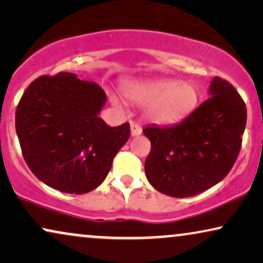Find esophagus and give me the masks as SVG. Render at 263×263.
<instances>
[{
    "label": "esophagus",
    "instance_id": "1",
    "mask_svg": "<svg viewBox=\"0 0 263 263\" xmlns=\"http://www.w3.org/2000/svg\"><path fill=\"white\" fill-rule=\"evenodd\" d=\"M142 135V127L138 124H135L132 122L131 124V136L132 137H136V136Z\"/></svg>",
    "mask_w": 263,
    "mask_h": 263
}]
</instances>
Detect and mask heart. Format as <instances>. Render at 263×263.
Segmentation results:
<instances>
[{
    "mask_svg": "<svg viewBox=\"0 0 263 263\" xmlns=\"http://www.w3.org/2000/svg\"><path fill=\"white\" fill-rule=\"evenodd\" d=\"M121 91L131 102L146 104L145 118L153 124L162 126H173L184 121L199 103L198 87L177 79L126 82L122 84Z\"/></svg>",
    "mask_w": 263,
    "mask_h": 263,
    "instance_id": "obj_1",
    "label": "heart"
}]
</instances>
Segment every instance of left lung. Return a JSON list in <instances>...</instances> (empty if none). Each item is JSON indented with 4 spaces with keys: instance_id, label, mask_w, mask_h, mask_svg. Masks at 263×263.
Listing matches in <instances>:
<instances>
[{
    "instance_id": "obj_1",
    "label": "left lung",
    "mask_w": 263,
    "mask_h": 263,
    "mask_svg": "<svg viewBox=\"0 0 263 263\" xmlns=\"http://www.w3.org/2000/svg\"><path fill=\"white\" fill-rule=\"evenodd\" d=\"M209 99L172 127L148 126L152 142L146 179L172 197H190L225 178L236 162L247 125V107L229 82L215 77Z\"/></svg>"
}]
</instances>
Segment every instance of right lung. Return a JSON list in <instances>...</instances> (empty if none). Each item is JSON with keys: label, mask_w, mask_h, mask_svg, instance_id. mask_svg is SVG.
<instances>
[{"label": "right lung", "mask_w": 263, "mask_h": 263, "mask_svg": "<svg viewBox=\"0 0 263 263\" xmlns=\"http://www.w3.org/2000/svg\"><path fill=\"white\" fill-rule=\"evenodd\" d=\"M107 96L74 73L43 76L17 104L15 129L27 166L41 181L66 194L100 186L129 138V124L110 127L99 115Z\"/></svg>", "instance_id": "1"}]
</instances>
